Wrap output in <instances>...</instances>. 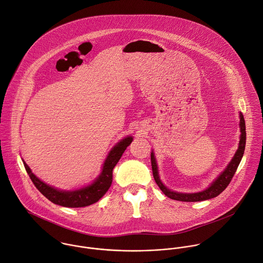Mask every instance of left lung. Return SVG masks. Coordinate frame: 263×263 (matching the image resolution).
Wrapping results in <instances>:
<instances>
[{"label": "left lung", "mask_w": 263, "mask_h": 263, "mask_svg": "<svg viewBox=\"0 0 263 263\" xmlns=\"http://www.w3.org/2000/svg\"><path fill=\"white\" fill-rule=\"evenodd\" d=\"M240 130H241V136H240V142H239V147L237 153L235 154L234 158L228 165V167L224 169V171L211 183V185L206 189L203 192L200 193H194V194H183V193H177L174 191H171L167 189L161 181L159 177V172H158V165L156 162V158L154 153L151 154V161H152V169H153V175L154 178L158 184V186L161 189V191L170 199L176 200V201H181V202H201L205 200H209L212 198L217 197L220 195L230 184L232 181L239 165L240 162L243 158L244 152H245V146H246V125H245V120L244 116L240 112Z\"/></svg>", "instance_id": "obj_1"}]
</instances>
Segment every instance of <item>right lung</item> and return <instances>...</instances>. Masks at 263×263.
I'll list each match as a JSON object with an SVG mask.
<instances>
[{
	"label": "right lung",
	"instance_id": "obj_1",
	"mask_svg": "<svg viewBox=\"0 0 263 263\" xmlns=\"http://www.w3.org/2000/svg\"><path fill=\"white\" fill-rule=\"evenodd\" d=\"M132 140L133 138L131 136H128L118 142L111 148L107 158L105 159L100 175L90 185L76 191H60L46 184L45 182L40 180L31 172L26 163L23 160L22 161L32 183L40 191V193L45 196L49 201L56 205L68 208L87 207L99 201L108 191L112 181V169L121 159L127 146L130 145Z\"/></svg>",
	"mask_w": 263,
	"mask_h": 263
}]
</instances>
